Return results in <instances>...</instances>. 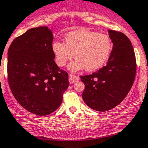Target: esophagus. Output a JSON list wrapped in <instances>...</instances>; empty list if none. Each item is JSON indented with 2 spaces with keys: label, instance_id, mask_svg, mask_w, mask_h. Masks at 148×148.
Instances as JSON below:
<instances>
[{
  "label": "esophagus",
  "instance_id": "esophagus-1",
  "mask_svg": "<svg viewBox=\"0 0 148 148\" xmlns=\"http://www.w3.org/2000/svg\"><path fill=\"white\" fill-rule=\"evenodd\" d=\"M69 82H70V83L74 84V82H77V81L79 80V77H78V76L73 75V74H69Z\"/></svg>",
  "mask_w": 148,
  "mask_h": 148
}]
</instances>
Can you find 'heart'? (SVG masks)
Instances as JSON below:
<instances>
[{
    "label": "heart",
    "mask_w": 148,
    "mask_h": 148,
    "mask_svg": "<svg viewBox=\"0 0 148 148\" xmlns=\"http://www.w3.org/2000/svg\"><path fill=\"white\" fill-rule=\"evenodd\" d=\"M111 40L107 34L88 30H77L68 33L65 42H54L52 52L56 63L64 66L74 57L69 69L78 71L86 69L88 71H96L106 65L112 51Z\"/></svg>",
    "instance_id": "1"
}]
</instances>
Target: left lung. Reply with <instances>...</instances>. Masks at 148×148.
<instances>
[{"instance_id":"1","label":"left lung","mask_w":148,"mask_h":148,"mask_svg":"<svg viewBox=\"0 0 148 148\" xmlns=\"http://www.w3.org/2000/svg\"><path fill=\"white\" fill-rule=\"evenodd\" d=\"M113 49L106 66L97 72L80 76L85 84L82 99L91 109L107 111L123 100L135 79L136 62L131 42L125 34L108 30Z\"/></svg>"}]
</instances>
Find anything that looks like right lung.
Wrapping results in <instances>:
<instances>
[{
	"label": "right lung",
	"mask_w": 148,
	"mask_h": 148,
	"mask_svg": "<svg viewBox=\"0 0 148 148\" xmlns=\"http://www.w3.org/2000/svg\"><path fill=\"white\" fill-rule=\"evenodd\" d=\"M53 39L47 26L33 28L15 38L8 50V80L12 94L21 106L38 116L55 111L69 86V74L54 60Z\"/></svg>",
	"instance_id": "obj_1"
}]
</instances>
